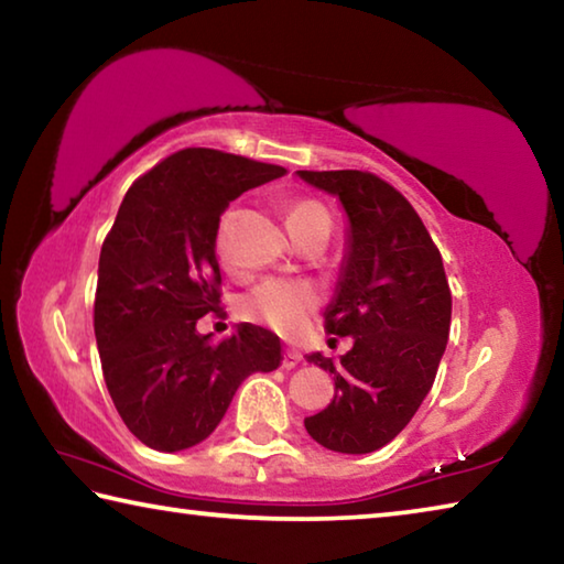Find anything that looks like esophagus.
Instances as JSON below:
<instances>
[{
  "mask_svg": "<svg viewBox=\"0 0 564 564\" xmlns=\"http://www.w3.org/2000/svg\"><path fill=\"white\" fill-rule=\"evenodd\" d=\"M301 360H303V356H301L299 350H293V348H285V352H283V368H285V370L295 368V366H299Z\"/></svg>",
  "mask_w": 564,
  "mask_h": 564,
  "instance_id": "esophagus-1",
  "label": "esophagus"
}]
</instances>
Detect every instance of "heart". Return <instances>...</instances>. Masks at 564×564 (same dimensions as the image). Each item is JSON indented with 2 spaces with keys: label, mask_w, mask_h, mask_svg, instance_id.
Returning <instances> with one entry per match:
<instances>
[{
  "label": "heart",
  "mask_w": 564,
  "mask_h": 564,
  "mask_svg": "<svg viewBox=\"0 0 564 564\" xmlns=\"http://www.w3.org/2000/svg\"><path fill=\"white\" fill-rule=\"evenodd\" d=\"M328 221L326 208L316 202H295L285 212V226L295 228L308 221ZM236 214L226 212L218 221V234H216V248L218 256L226 265H231V231H234ZM321 295L313 289L311 283L303 281H281L271 279L263 281L261 285L246 295L241 303V311L248 321L261 323V326H269L275 333H283V336H299L313 318V313L318 308Z\"/></svg>",
  "instance_id": "1"
}]
</instances>
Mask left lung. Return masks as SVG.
Masks as SVG:
<instances>
[{"label": "left lung", "instance_id": "1", "mask_svg": "<svg viewBox=\"0 0 564 564\" xmlns=\"http://www.w3.org/2000/svg\"><path fill=\"white\" fill-rule=\"evenodd\" d=\"M336 196L348 216L346 256L323 316L330 336L352 338L333 362L336 395L305 431L333 453L366 455L388 445L431 393L451 333L453 299L443 259L405 196L368 171H295Z\"/></svg>", "mask_w": 564, "mask_h": 564}]
</instances>
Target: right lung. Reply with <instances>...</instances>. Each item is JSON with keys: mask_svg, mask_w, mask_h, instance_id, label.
Listing matches in <instances>:
<instances>
[{"mask_svg": "<svg viewBox=\"0 0 564 564\" xmlns=\"http://www.w3.org/2000/svg\"><path fill=\"white\" fill-rule=\"evenodd\" d=\"M283 166L184 149L133 181L99 256L94 333L119 415L159 453L216 431L238 386L281 366V340L238 323L218 346L196 330L216 311V234L228 204Z\"/></svg>", "mask_w": 564, "mask_h": 564, "instance_id": "1", "label": "right lung"}]
</instances>
